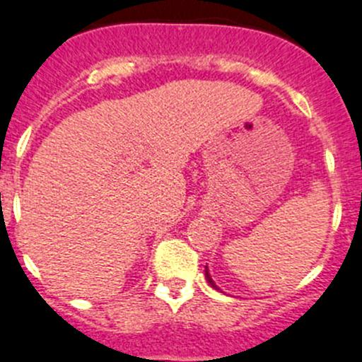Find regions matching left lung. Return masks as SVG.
<instances>
[{
    "mask_svg": "<svg viewBox=\"0 0 362 362\" xmlns=\"http://www.w3.org/2000/svg\"><path fill=\"white\" fill-rule=\"evenodd\" d=\"M205 279H207V282H209V286H211V288H214L216 291H219V288H218V286H216L214 280H212L211 273H209V268H207V266H205Z\"/></svg>",
    "mask_w": 362,
    "mask_h": 362,
    "instance_id": "8db88e82",
    "label": "left lung"
}]
</instances>
